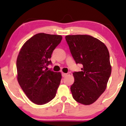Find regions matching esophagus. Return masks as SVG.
<instances>
[{"mask_svg": "<svg viewBox=\"0 0 126 126\" xmlns=\"http://www.w3.org/2000/svg\"><path fill=\"white\" fill-rule=\"evenodd\" d=\"M67 73H62V76H63V77H65V76H67Z\"/></svg>", "mask_w": 126, "mask_h": 126, "instance_id": "obj_1", "label": "esophagus"}]
</instances>
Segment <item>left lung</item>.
<instances>
[{
    "mask_svg": "<svg viewBox=\"0 0 126 126\" xmlns=\"http://www.w3.org/2000/svg\"><path fill=\"white\" fill-rule=\"evenodd\" d=\"M65 38L76 64L83 65L82 71L73 73L75 81L70 86L72 96L79 103L92 104L104 92L110 77L107 47L91 35H67Z\"/></svg>",
    "mask_w": 126,
    "mask_h": 126,
    "instance_id": "obj_1",
    "label": "left lung"
}]
</instances>
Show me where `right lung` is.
Instances as JSON below:
<instances>
[{
  "mask_svg": "<svg viewBox=\"0 0 126 126\" xmlns=\"http://www.w3.org/2000/svg\"><path fill=\"white\" fill-rule=\"evenodd\" d=\"M62 40L59 35L39 33L22 46L16 60L18 81L30 101L38 105L55 97L62 75L46 69L51 64L53 51Z\"/></svg>",
  "mask_w": 126,
  "mask_h": 126,
  "instance_id": "right-lung-1",
  "label": "right lung"
}]
</instances>
